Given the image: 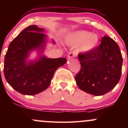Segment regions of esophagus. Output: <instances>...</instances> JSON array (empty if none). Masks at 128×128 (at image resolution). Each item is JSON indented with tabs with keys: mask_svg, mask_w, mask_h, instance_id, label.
Segmentation results:
<instances>
[{
	"mask_svg": "<svg viewBox=\"0 0 128 128\" xmlns=\"http://www.w3.org/2000/svg\"><path fill=\"white\" fill-rule=\"evenodd\" d=\"M74 56H75V54L74 52H70L67 55V58L68 59H71V58H74Z\"/></svg>",
	"mask_w": 128,
	"mask_h": 128,
	"instance_id": "1",
	"label": "esophagus"
}]
</instances>
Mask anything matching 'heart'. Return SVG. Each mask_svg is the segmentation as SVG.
I'll return each instance as SVG.
<instances>
[{
  "label": "heart",
  "mask_w": 128,
  "mask_h": 128,
  "mask_svg": "<svg viewBox=\"0 0 128 128\" xmlns=\"http://www.w3.org/2000/svg\"><path fill=\"white\" fill-rule=\"evenodd\" d=\"M67 41L70 44L78 45L79 52L86 54L96 48L99 43V36L86 30H78L72 32L67 36Z\"/></svg>",
  "instance_id": "1"
}]
</instances>
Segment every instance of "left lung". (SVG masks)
Masks as SVG:
<instances>
[{
	"mask_svg": "<svg viewBox=\"0 0 128 128\" xmlns=\"http://www.w3.org/2000/svg\"><path fill=\"white\" fill-rule=\"evenodd\" d=\"M80 70L75 76L81 90L102 96L115 87L122 73L123 58L118 44L104 36L100 44L91 52L79 54Z\"/></svg>",
	"mask_w": 128,
	"mask_h": 128,
	"instance_id": "obj_1",
	"label": "left lung"
}]
</instances>
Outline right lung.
<instances>
[{
	"label": "right lung",
	"instance_id": "right-lung-1",
	"mask_svg": "<svg viewBox=\"0 0 128 128\" xmlns=\"http://www.w3.org/2000/svg\"><path fill=\"white\" fill-rule=\"evenodd\" d=\"M44 29L29 26L16 37L8 47L4 61V75L8 83L22 94L35 95L48 88L55 71L66 58H48L44 55L27 62L30 51L42 53L46 42Z\"/></svg>",
	"mask_w": 128,
	"mask_h": 128
}]
</instances>
